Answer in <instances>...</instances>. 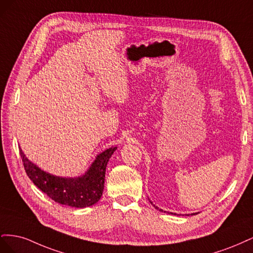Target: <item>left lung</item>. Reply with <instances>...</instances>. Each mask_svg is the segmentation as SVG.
<instances>
[{
	"mask_svg": "<svg viewBox=\"0 0 253 253\" xmlns=\"http://www.w3.org/2000/svg\"><path fill=\"white\" fill-rule=\"evenodd\" d=\"M151 202V201H150ZM151 204H153L152 202H151ZM153 206H154L155 207V209H157V210H159V211H162V212H166V211H163L162 209H159L158 208V207H156L155 205H153ZM170 214H176V213H172V212H170ZM195 214H197V213H191V215H195ZM186 215H189V214H186Z\"/></svg>",
	"mask_w": 253,
	"mask_h": 253,
	"instance_id": "obj_1",
	"label": "left lung"
}]
</instances>
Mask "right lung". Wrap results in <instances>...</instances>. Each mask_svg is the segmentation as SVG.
I'll list each match as a JSON object with an SVG mask.
<instances>
[{
    "mask_svg": "<svg viewBox=\"0 0 253 253\" xmlns=\"http://www.w3.org/2000/svg\"><path fill=\"white\" fill-rule=\"evenodd\" d=\"M117 147H112L98 154L87 171L78 177H61L52 175L35 165L20 148V155L26 174L42 192L61 205L86 208L95 205L104 189L105 169Z\"/></svg>",
    "mask_w": 253,
    "mask_h": 253,
    "instance_id": "add662e5",
    "label": "right lung"
}]
</instances>
